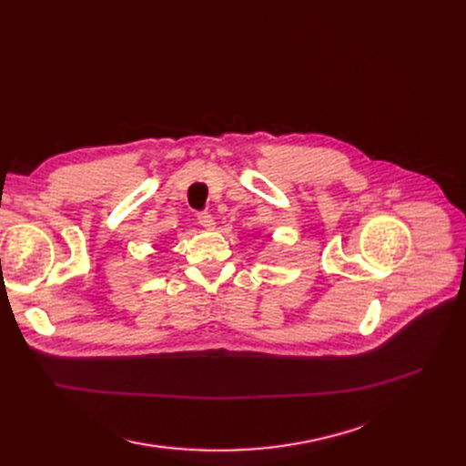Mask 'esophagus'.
Masks as SVG:
<instances>
[{"label": "esophagus", "mask_w": 466, "mask_h": 466, "mask_svg": "<svg viewBox=\"0 0 466 466\" xmlns=\"http://www.w3.org/2000/svg\"><path fill=\"white\" fill-rule=\"evenodd\" d=\"M196 217H198V223H200L204 228H213V227H215V218H213L208 211H200Z\"/></svg>", "instance_id": "esophagus-1"}]
</instances>
